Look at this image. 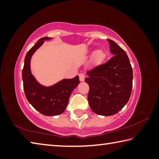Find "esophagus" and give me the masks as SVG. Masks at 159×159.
I'll return each instance as SVG.
<instances>
[{"mask_svg":"<svg viewBox=\"0 0 159 159\" xmlns=\"http://www.w3.org/2000/svg\"><path fill=\"white\" fill-rule=\"evenodd\" d=\"M79 79H80V81H83V80H84V79H85V74H83V73H80V74H79Z\"/></svg>","mask_w":159,"mask_h":159,"instance_id":"esophagus-1","label":"esophagus"}]
</instances>
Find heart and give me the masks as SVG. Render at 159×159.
Wrapping results in <instances>:
<instances>
[{
  "label": "heart",
  "instance_id": "1",
  "mask_svg": "<svg viewBox=\"0 0 159 159\" xmlns=\"http://www.w3.org/2000/svg\"><path fill=\"white\" fill-rule=\"evenodd\" d=\"M103 54H102L101 52H98L96 53V55H95V57L98 59V60H101L102 58H103Z\"/></svg>",
  "mask_w": 159,
  "mask_h": 159
}]
</instances>
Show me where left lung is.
Returning <instances> with one entry per match:
<instances>
[{
  "label": "left lung",
  "instance_id": "obj_1",
  "mask_svg": "<svg viewBox=\"0 0 159 159\" xmlns=\"http://www.w3.org/2000/svg\"><path fill=\"white\" fill-rule=\"evenodd\" d=\"M113 57L106 63L87 71L88 103L95 114L111 116L128 102L133 88V69L127 54L112 40L107 39Z\"/></svg>",
  "mask_w": 159,
  "mask_h": 159
}]
</instances>
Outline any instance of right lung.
<instances>
[{
	"mask_svg": "<svg viewBox=\"0 0 159 159\" xmlns=\"http://www.w3.org/2000/svg\"><path fill=\"white\" fill-rule=\"evenodd\" d=\"M49 39L51 38H41L26 53L22 69L23 87L26 99L35 109L45 116H57L64 111L72 91L80 81L78 76L61 80L50 87H45L36 81L31 72V58L45 40Z\"/></svg>",
	"mask_w": 159,
	"mask_h": 159,
	"instance_id": "obj_1",
	"label": "right lung"
}]
</instances>
